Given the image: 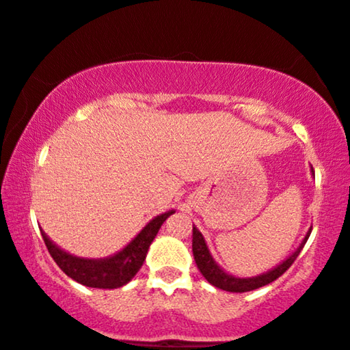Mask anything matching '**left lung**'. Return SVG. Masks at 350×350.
<instances>
[{
    "label": "left lung",
    "mask_w": 350,
    "mask_h": 350,
    "mask_svg": "<svg viewBox=\"0 0 350 350\" xmlns=\"http://www.w3.org/2000/svg\"><path fill=\"white\" fill-rule=\"evenodd\" d=\"M310 231H308L306 238H304L301 246L296 249V252H293L291 256L286 258L283 264H280L278 267H275L273 270L267 271L264 275L252 276V278H236V276L228 275L226 271L221 270L220 267L214 262L211 252H208L207 244L204 241V236L199 233L194 226H193V256H194V260H196L198 269L202 273L204 278H206L211 284H214L215 288L224 289V291H228V293H247V291H254V289L257 288H262V286L269 284L276 278H280V276L294 264V260H296L299 254H301L304 244L307 243L308 236H310Z\"/></svg>",
    "instance_id": "left-lung-1"
}]
</instances>
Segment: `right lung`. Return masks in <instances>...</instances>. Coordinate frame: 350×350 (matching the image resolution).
<instances>
[{"instance_id":"right-lung-1","label":"right lung","mask_w":350,"mask_h":350,"mask_svg":"<svg viewBox=\"0 0 350 350\" xmlns=\"http://www.w3.org/2000/svg\"><path fill=\"white\" fill-rule=\"evenodd\" d=\"M172 214H174V211L157 215L156 219H152L139 231L138 236L125 249H122L116 256L109 258H98V260L70 256V254L64 252L56 244L49 241V238L43 231L42 236L48 247V252L51 254L54 262L67 276H70L77 283L88 286V288L114 289L126 284L138 273L159 228Z\"/></svg>"}]
</instances>
